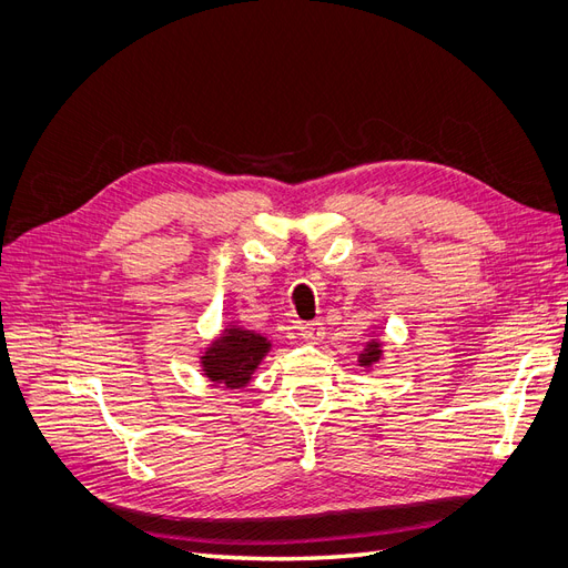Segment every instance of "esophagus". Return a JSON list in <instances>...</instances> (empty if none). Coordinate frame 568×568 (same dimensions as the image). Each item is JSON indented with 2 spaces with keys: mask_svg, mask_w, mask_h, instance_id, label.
Instances as JSON below:
<instances>
[{
  "mask_svg": "<svg viewBox=\"0 0 568 568\" xmlns=\"http://www.w3.org/2000/svg\"><path fill=\"white\" fill-rule=\"evenodd\" d=\"M296 333L303 337V339H307V343H320V339L324 337V333H326V328H324V324L322 322H296Z\"/></svg>",
  "mask_w": 568,
  "mask_h": 568,
  "instance_id": "1",
  "label": "esophagus"
}]
</instances>
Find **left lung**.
I'll use <instances>...</instances> for the list:
<instances>
[{"mask_svg":"<svg viewBox=\"0 0 568 568\" xmlns=\"http://www.w3.org/2000/svg\"><path fill=\"white\" fill-rule=\"evenodd\" d=\"M379 345L377 343H371L368 345V349H366V354H361V366H371V363H375V361H379Z\"/></svg>","mask_w":568,"mask_h":568,"instance_id":"1","label":"left lung"}]
</instances>
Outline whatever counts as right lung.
<instances>
[{
    "label": "right lung",
    "mask_w": 568,
    "mask_h": 568,
    "mask_svg": "<svg viewBox=\"0 0 568 568\" xmlns=\"http://www.w3.org/2000/svg\"><path fill=\"white\" fill-rule=\"evenodd\" d=\"M270 343L263 335L231 328L202 356V366H205V373L212 382L231 389H240L252 379V373L256 371Z\"/></svg>",
    "instance_id": "1"
}]
</instances>
